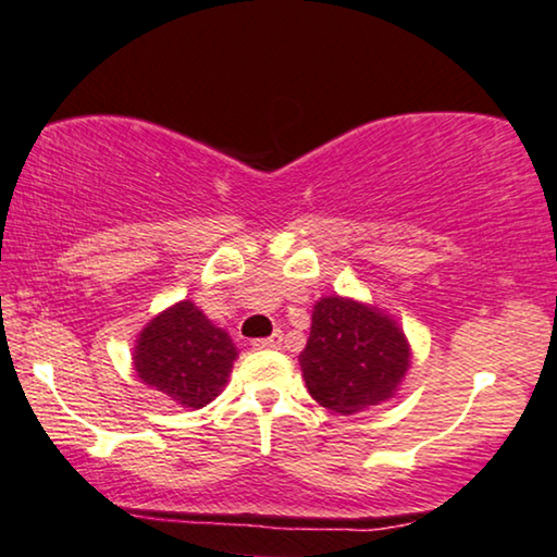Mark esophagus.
Segmentation results:
<instances>
[{"label":"esophagus","mask_w":557,"mask_h":557,"mask_svg":"<svg viewBox=\"0 0 557 557\" xmlns=\"http://www.w3.org/2000/svg\"><path fill=\"white\" fill-rule=\"evenodd\" d=\"M280 344H283V333H272V336L267 338H255L251 341V346L259 348V351H264V348H280Z\"/></svg>","instance_id":"1"}]
</instances>
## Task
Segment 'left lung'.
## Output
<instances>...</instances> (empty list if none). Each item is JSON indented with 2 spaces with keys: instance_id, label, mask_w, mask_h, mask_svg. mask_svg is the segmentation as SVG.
<instances>
[{
  "instance_id": "1",
  "label": "left lung",
  "mask_w": 557,
  "mask_h": 557,
  "mask_svg": "<svg viewBox=\"0 0 557 557\" xmlns=\"http://www.w3.org/2000/svg\"><path fill=\"white\" fill-rule=\"evenodd\" d=\"M300 367L318 405L351 414L395 395L410 367V348L403 331L380 310L323 298L313 310Z\"/></svg>"
}]
</instances>
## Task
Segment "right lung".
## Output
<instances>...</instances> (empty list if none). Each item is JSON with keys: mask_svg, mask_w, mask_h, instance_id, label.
<instances>
[{"mask_svg": "<svg viewBox=\"0 0 557 557\" xmlns=\"http://www.w3.org/2000/svg\"><path fill=\"white\" fill-rule=\"evenodd\" d=\"M239 356L228 333L216 329L190 300L160 313L139 333L135 369L150 384L183 407H203L224 389Z\"/></svg>", "mask_w": 557, "mask_h": 557, "instance_id": "1", "label": "right lung"}]
</instances>
